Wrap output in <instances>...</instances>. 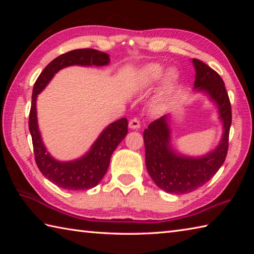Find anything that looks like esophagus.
I'll list each match as a JSON object with an SVG mask.
<instances>
[{
    "instance_id": "1",
    "label": "esophagus",
    "mask_w": 254,
    "mask_h": 254,
    "mask_svg": "<svg viewBox=\"0 0 254 254\" xmlns=\"http://www.w3.org/2000/svg\"><path fill=\"white\" fill-rule=\"evenodd\" d=\"M139 127H141V124H139V121L137 119H132L130 123H128V127L132 128V130H137Z\"/></svg>"
}]
</instances>
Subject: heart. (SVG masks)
<instances>
[{
    "label": "heart",
    "instance_id": "heart-1",
    "mask_svg": "<svg viewBox=\"0 0 254 254\" xmlns=\"http://www.w3.org/2000/svg\"><path fill=\"white\" fill-rule=\"evenodd\" d=\"M165 72V66L159 63H149L141 67L134 75L133 87L136 90L148 89L158 82ZM164 75V74H163ZM178 79V74L174 68L167 71L164 77L161 79L159 87L154 97L153 106L155 109H163L167 100L175 89Z\"/></svg>",
    "mask_w": 254,
    "mask_h": 254
}]
</instances>
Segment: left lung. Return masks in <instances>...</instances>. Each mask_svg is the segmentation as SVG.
<instances>
[{
  "instance_id": "1",
  "label": "left lung",
  "mask_w": 254,
  "mask_h": 254,
  "mask_svg": "<svg viewBox=\"0 0 254 254\" xmlns=\"http://www.w3.org/2000/svg\"><path fill=\"white\" fill-rule=\"evenodd\" d=\"M195 68L193 89L217 109L223 133L218 144L203 155L182 153L172 143V113L152 122L144 131L145 163L153 181L170 194L190 193L202 187L224 164L228 150L231 107L222 77L202 61L192 59Z\"/></svg>"
}]
</instances>
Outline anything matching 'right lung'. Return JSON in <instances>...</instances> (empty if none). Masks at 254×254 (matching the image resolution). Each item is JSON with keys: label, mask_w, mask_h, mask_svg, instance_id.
<instances>
[{"label": "right lung", "mask_w": 254, "mask_h": 254, "mask_svg": "<svg viewBox=\"0 0 254 254\" xmlns=\"http://www.w3.org/2000/svg\"><path fill=\"white\" fill-rule=\"evenodd\" d=\"M110 57L95 49H77L59 56L51 61L37 78L32 89L29 113V131L34 145L36 164L48 180L68 191H84L95 188L104 178L112 153L127 136V120L121 118L110 123L99 134L90 148L73 160H59L48 152L38 126L37 98L55 75L68 66H106Z\"/></svg>", "instance_id": "obj_1"}]
</instances>
